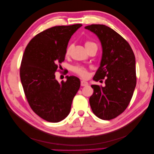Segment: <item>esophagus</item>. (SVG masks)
Returning <instances> with one entry per match:
<instances>
[{"instance_id": "esophagus-1", "label": "esophagus", "mask_w": 154, "mask_h": 154, "mask_svg": "<svg viewBox=\"0 0 154 154\" xmlns=\"http://www.w3.org/2000/svg\"><path fill=\"white\" fill-rule=\"evenodd\" d=\"M88 85V83L85 81H81V86L82 87H85V86H87Z\"/></svg>"}]
</instances>
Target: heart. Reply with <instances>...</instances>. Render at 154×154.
Instances as JSON below:
<instances>
[{
	"label": "heart",
	"instance_id": "obj_1",
	"mask_svg": "<svg viewBox=\"0 0 154 154\" xmlns=\"http://www.w3.org/2000/svg\"><path fill=\"white\" fill-rule=\"evenodd\" d=\"M85 45L86 48L92 47V46H96V47H97L96 44L94 42H92V41H90V40L85 41ZM72 44H70L67 46V48L66 49V55L69 54L70 52H71V49H72ZM72 71L75 74H76L77 75H78L79 76H80L82 78H86L88 77V73L87 69L84 67L81 66H74L72 68Z\"/></svg>",
	"mask_w": 154,
	"mask_h": 154
}]
</instances>
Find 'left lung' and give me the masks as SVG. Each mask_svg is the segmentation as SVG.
Instances as JSON below:
<instances>
[{"instance_id": "left-lung-1", "label": "left lung", "mask_w": 154, "mask_h": 154, "mask_svg": "<svg viewBox=\"0 0 154 154\" xmlns=\"http://www.w3.org/2000/svg\"><path fill=\"white\" fill-rule=\"evenodd\" d=\"M85 28L95 33L101 43L102 59L93 80H105V83L104 87L91 85L94 92L90 105L97 118L112 119L123 112L132 97L137 82L135 55L128 42L110 27L91 24Z\"/></svg>"}]
</instances>
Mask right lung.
Returning a JSON list of instances; mask_svg holds the SVG:
<instances>
[{
	"label": "right lung",
	"instance_id": "add662e5",
	"mask_svg": "<svg viewBox=\"0 0 154 154\" xmlns=\"http://www.w3.org/2000/svg\"><path fill=\"white\" fill-rule=\"evenodd\" d=\"M82 26H54L40 32L26 46L20 67V77L27 102L34 112L49 122L66 118L80 79L71 76L59 83L55 72L65 60L71 36Z\"/></svg>",
	"mask_w": 154,
	"mask_h": 154
}]
</instances>
